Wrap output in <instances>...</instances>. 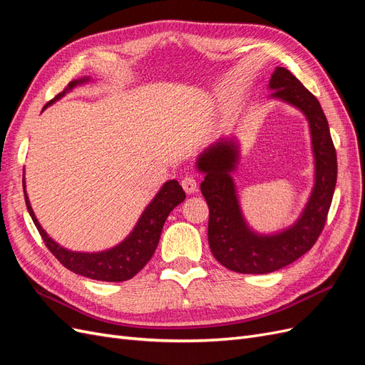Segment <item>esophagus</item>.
I'll list each match as a JSON object with an SVG mask.
<instances>
[{
    "label": "esophagus",
    "instance_id": "obj_1",
    "mask_svg": "<svg viewBox=\"0 0 365 365\" xmlns=\"http://www.w3.org/2000/svg\"><path fill=\"white\" fill-rule=\"evenodd\" d=\"M181 185H182V189L187 195L195 193L196 189H197V184H196V180L193 178V176H185V178H182Z\"/></svg>",
    "mask_w": 365,
    "mask_h": 365
}]
</instances>
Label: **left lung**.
Listing matches in <instances>:
<instances>
[{
  "mask_svg": "<svg viewBox=\"0 0 365 365\" xmlns=\"http://www.w3.org/2000/svg\"><path fill=\"white\" fill-rule=\"evenodd\" d=\"M269 98L298 109L307 121L314 155V185L294 224L274 233H259L242 212L233 173L240 158L236 135L222 137L196 160L204 173L201 192L210 208L208 245L215 259L240 274H268L288 267L314 247L324 228L336 184V152L327 118L317 97L286 68L277 67L269 79Z\"/></svg>",
  "mask_w": 365,
  "mask_h": 365,
  "instance_id": "obj_1",
  "label": "left lung"
}]
</instances>
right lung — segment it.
<instances>
[{
  "label": "right lung",
  "mask_w": 365,
  "mask_h": 365,
  "mask_svg": "<svg viewBox=\"0 0 365 365\" xmlns=\"http://www.w3.org/2000/svg\"><path fill=\"white\" fill-rule=\"evenodd\" d=\"M88 82H91V77L88 76L71 81L61 94H58L50 103L46 105V108L59 101L65 94L71 93L76 86L85 85ZM24 175L23 185L26 205L31 216V220L35 222L39 235L42 236L43 242H46L47 248L65 268H68L74 274L83 275V277L101 282H125L134 277L138 271L145 268V264L150 260L153 252H155L158 247L165 219H168V216L176 205H180L185 200V193L182 190V187L178 184V181L170 180L168 182H164L158 193L153 196V200L148 204L145 210H143L135 227L132 228L130 233L121 240L120 244H117L113 248L96 252L71 251L59 245L54 239H51L47 235V231L39 224V220L35 216V212H33L31 204L29 201Z\"/></svg>",
  "instance_id": "1"
}]
</instances>
